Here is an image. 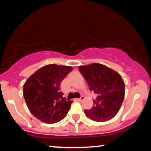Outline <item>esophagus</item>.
<instances>
[{
    "label": "esophagus",
    "mask_w": 151,
    "mask_h": 151,
    "mask_svg": "<svg viewBox=\"0 0 151 151\" xmlns=\"http://www.w3.org/2000/svg\"><path fill=\"white\" fill-rule=\"evenodd\" d=\"M84 96H81L80 98H79V99H76V100H77V101H82V100H84Z\"/></svg>",
    "instance_id": "1"
}]
</instances>
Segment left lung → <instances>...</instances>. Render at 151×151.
<instances>
[{
  "mask_svg": "<svg viewBox=\"0 0 151 151\" xmlns=\"http://www.w3.org/2000/svg\"><path fill=\"white\" fill-rule=\"evenodd\" d=\"M79 70L87 81L90 90L97 95L92 108L84 110L86 116L98 122L111 119L119 112L125 94V84L120 74L97 63L79 66Z\"/></svg>",
  "mask_w": 151,
  "mask_h": 151,
  "instance_id": "1",
  "label": "left lung"
}]
</instances>
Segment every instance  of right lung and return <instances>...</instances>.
<instances>
[{"label":"right lung","mask_w":151,"mask_h":151,"mask_svg":"<svg viewBox=\"0 0 151 151\" xmlns=\"http://www.w3.org/2000/svg\"><path fill=\"white\" fill-rule=\"evenodd\" d=\"M72 70L70 66L47 65L36 71L25 81L23 96L31 114L42 122L55 124L65 118L72 101H66L60 84Z\"/></svg>","instance_id":"obj_1"}]
</instances>
